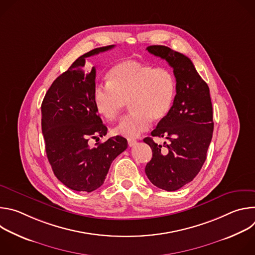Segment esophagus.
<instances>
[{
    "label": "esophagus",
    "mask_w": 255,
    "mask_h": 255,
    "mask_svg": "<svg viewBox=\"0 0 255 255\" xmlns=\"http://www.w3.org/2000/svg\"><path fill=\"white\" fill-rule=\"evenodd\" d=\"M136 144H137V141H136V140H134V139H128V145H129L130 147L135 146Z\"/></svg>",
    "instance_id": "1"
}]
</instances>
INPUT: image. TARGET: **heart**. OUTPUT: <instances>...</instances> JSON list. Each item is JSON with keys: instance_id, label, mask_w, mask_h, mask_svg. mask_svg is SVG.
Segmentation results:
<instances>
[{"instance_id": "heart-1", "label": "heart", "mask_w": 255, "mask_h": 255, "mask_svg": "<svg viewBox=\"0 0 255 255\" xmlns=\"http://www.w3.org/2000/svg\"><path fill=\"white\" fill-rule=\"evenodd\" d=\"M108 84L94 90L96 111L109 121L115 120L129 101L131 112L114 128L115 135L129 139L148 130L153 121L163 120L170 112L176 81L165 67H155L136 60H124L108 72Z\"/></svg>"}]
</instances>
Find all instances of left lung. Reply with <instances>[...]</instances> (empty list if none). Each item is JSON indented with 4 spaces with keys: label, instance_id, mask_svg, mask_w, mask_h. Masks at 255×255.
<instances>
[{
    "label": "left lung",
    "instance_id": "8db88e82",
    "mask_svg": "<svg viewBox=\"0 0 255 255\" xmlns=\"http://www.w3.org/2000/svg\"><path fill=\"white\" fill-rule=\"evenodd\" d=\"M146 49L168 62L176 81L171 110L151 132L168 142L162 146L151 137L143 139L152 149L145 173L154 186L171 192L192 181L207 158L214 129L210 90L188 56L163 45Z\"/></svg>",
    "mask_w": 255,
    "mask_h": 255
}]
</instances>
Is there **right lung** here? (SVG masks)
<instances>
[{
	"instance_id": "1",
	"label": "right lung",
	"mask_w": 255,
	"mask_h": 255,
	"mask_svg": "<svg viewBox=\"0 0 255 255\" xmlns=\"http://www.w3.org/2000/svg\"><path fill=\"white\" fill-rule=\"evenodd\" d=\"M95 48L80 56L48 89L41 105V127L48 161L55 176L70 190L91 193L100 188L113 160L128 146L121 136L91 147L107 127L94 105L96 68L86 72V58L112 49Z\"/></svg>"
}]
</instances>
